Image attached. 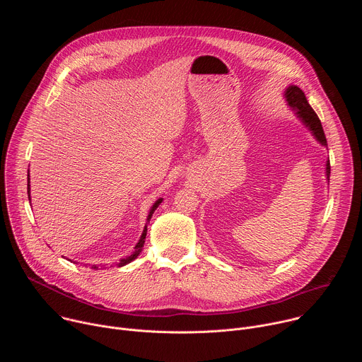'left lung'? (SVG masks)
<instances>
[{
    "label": "left lung",
    "mask_w": 362,
    "mask_h": 362,
    "mask_svg": "<svg viewBox=\"0 0 362 362\" xmlns=\"http://www.w3.org/2000/svg\"><path fill=\"white\" fill-rule=\"evenodd\" d=\"M285 98L288 101V106L295 110V115L309 129V132L313 133V136L322 146H327V137H325L321 120L317 116V113L314 112V109L309 106V103H308L303 91L296 86H289L285 91ZM329 173H331V166H329V160H328L327 162V179H328V182H329Z\"/></svg>",
    "instance_id": "obj_1"
}]
</instances>
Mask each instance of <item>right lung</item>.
Instances as JSON below:
<instances>
[{
  "mask_svg": "<svg viewBox=\"0 0 362 362\" xmlns=\"http://www.w3.org/2000/svg\"><path fill=\"white\" fill-rule=\"evenodd\" d=\"M28 172H30V170H28ZM27 190H28V200H30V173H28V187H27ZM162 200H163L162 197H160V199H158V200H156V203H154V204L151 206V209H150L148 216H147V222H150V219H151V216H153L154 211L158 209V206L162 203ZM146 233H147V226H144L143 233H141V236H140L139 242H137V243H136V246H134V252H133L130 256H126V257H123V259H120V262L117 264V267H119V268H120V267H124V265H127V264H130L132 261H134L136 257L140 255V252H141V249H143V245H144ZM91 269H98V267L93 265V267H91Z\"/></svg>",
  "mask_w": 362,
  "mask_h": 362,
  "instance_id": "1",
  "label": "right lung"
}]
</instances>
